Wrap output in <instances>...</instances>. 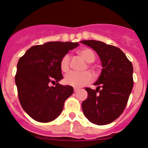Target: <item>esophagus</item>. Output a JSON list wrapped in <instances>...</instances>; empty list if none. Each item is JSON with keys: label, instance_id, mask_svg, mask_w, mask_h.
Returning <instances> with one entry per match:
<instances>
[{"label": "esophagus", "instance_id": "34e87169", "mask_svg": "<svg viewBox=\"0 0 148 148\" xmlns=\"http://www.w3.org/2000/svg\"><path fill=\"white\" fill-rule=\"evenodd\" d=\"M79 90L78 88H74V93H77V91Z\"/></svg>", "mask_w": 148, "mask_h": 148}]
</instances>
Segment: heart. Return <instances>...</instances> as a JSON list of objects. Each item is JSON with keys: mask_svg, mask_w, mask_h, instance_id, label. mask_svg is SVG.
<instances>
[{"mask_svg": "<svg viewBox=\"0 0 148 148\" xmlns=\"http://www.w3.org/2000/svg\"><path fill=\"white\" fill-rule=\"evenodd\" d=\"M79 54L82 55L85 60L88 62H93L95 60V55L92 50L89 49H83L79 52ZM70 60L71 57L69 54H66L63 57L60 61V68L61 70L64 72H66L69 70ZM93 75L88 71L84 72H75L71 71L65 77V82L67 85H71L74 88H81L85 85H87L93 81Z\"/></svg>", "mask_w": 148, "mask_h": 148, "instance_id": "obj_1", "label": "heart"}]
</instances>
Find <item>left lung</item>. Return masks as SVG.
Segmentation results:
<instances>
[{
    "label": "left lung",
    "instance_id": "8db88e82",
    "mask_svg": "<svg viewBox=\"0 0 148 148\" xmlns=\"http://www.w3.org/2000/svg\"><path fill=\"white\" fill-rule=\"evenodd\" d=\"M81 43L97 52L103 68L94 83L97 88H85L88 96L82 103V111L91 123L107 125L119 118L126 107L134 86L133 66L118 47L96 40Z\"/></svg>",
    "mask_w": 148,
    "mask_h": 148
}]
</instances>
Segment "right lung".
<instances>
[{
    "label": "right lung",
    "mask_w": 148,
    "mask_h": 148,
    "mask_svg": "<svg viewBox=\"0 0 148 148\" xmlns=\"http://www.w3.org/2000/svg\"><path fill=\"white\" fill-rule=\"evenodd\" d=\"M78 43L50 41L33 46L18 61L15 83L22 107L30 117L47 123L58 117L74 89L58 83L63 78L60 61ZM55 84L52 86L51 83Z\"/></svg>",
    "instance_id": "add662e5"
}]
</instances>
